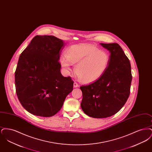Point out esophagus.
Returning a JSON list of instances; mask_svg holds the SVG:
<instances>
[{
	"mask_svg": "<svg viewBox=\"0 0 152 152\" xmlns=\"http://www.w3.org/2000/svg\"><path fill=\"white\" fill-rule=\"evenodd\" d=\"M79 87V85H78V84H77V83L75 82V83H73V87H74V88H77V87Z\"/></svg>",
	"mask_w": 152,
	"mask_h": 152,
	"instance_id": "34e87169",
	"label": "esophagus"
}]
</instances>
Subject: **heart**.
<instances>
[{"instance_id": "heart-1", "label": "heart", "mask_w": 152, "mask_h": 152, "mask_svg": "<svg viewBox=\"0 0 152 152\" xmlns=\"http://www.w3.org/2000/svg\"><path fill=\"white\" fill-rule=\"evenodd\" d=\"M107 52L91 45H76L70 47L65 56L60 58V64L65 73H69L71 65H76L75 72L80 81L89 83L100 78L109 63Z\"/></svg>"}]
</instances>
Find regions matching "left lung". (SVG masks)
<instances>
[{
  "label": "left lung",
  "mask_w": 152,
  "mask_h": 152,
  "mask_svg": "<svg viewBox=\"0 0 152 152\" xmlns=\"http://www.w3.org/2000/svg\"><path fill=\"white\" fill-rule=\"evenodd\" d=\"M108 50V68L100 78L80 87L83 112L94 118H106L117 113L127 101L132 79L128 58L117 43H100Z\"/></svg>",
  "instance_id": "8db88e82"
}]
</instances>
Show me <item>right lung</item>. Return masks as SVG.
<instances>
[{"label": "right lung", "instance_id": "1", "mask_svg": "<svg viewBox=\"0 0 152 152\" xmlns=\"http://www.w3.org/2000/svg\"><path fill=\"white\" fill-rule=\"evenodd\" d=\"M65 45L55 36L37 35L19 56L16 92L23 107L34 115H55L72 91L73 81L61 75L58 62Z\"/></svg>", "mask_w": 152, "mask_h": 152}]
</instances>
